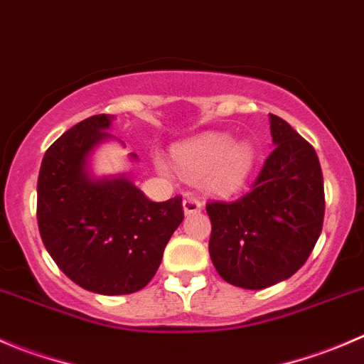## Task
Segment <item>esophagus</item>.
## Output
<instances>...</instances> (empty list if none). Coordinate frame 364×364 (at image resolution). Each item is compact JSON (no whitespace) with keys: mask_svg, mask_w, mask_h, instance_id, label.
I'll list each match as a JSON object with an SVG mask.
<instances>
[{"mask_svg":"<svg viewBox=\"0 0 364 364\" xmlns=\"http://www.w3.org/2000/svg\"><path fill=\"white\" fill-rule=\"evenodd\" d=\"M200 210H203V206H200L199 200L193 199V197H186V199L183 200V211H185V215L199 213Z\"/></svg>","mask_w":364,"mask_h":364,"instance_id":"esophagus-1","label":"esophagus"}]
</instances>
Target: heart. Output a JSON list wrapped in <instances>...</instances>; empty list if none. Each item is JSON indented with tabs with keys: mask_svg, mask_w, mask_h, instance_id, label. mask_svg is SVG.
I'll list each match as a JSON object with an SVG mask.
<instances>
[{
	"mask_svg": "<svg viewBox=\"0 0 364 364\" xmlns=\"http://www.w3.org/2000/svg\"><path fill=\"white\" fill-rule=\"evenodd\" d=\"M174 165L186 176L204 174V186L215 196L238 192L256 167V149L250 142H235L229 133L208 132L176 144L172 147ZM154 165L171 176V165L164 158H154Z\"/></svg>",
	"mask_w": 364,
	"mask_h": 364,
	"instance_id": "b5f03b06",
	"label": "heart"
}]
</instances>
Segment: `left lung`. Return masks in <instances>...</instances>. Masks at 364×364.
<instances>
[{
	"instance_id": "obj_1",
	"label": "left lung",
	"mask_w": 364,
	"mask_h": 364,
	"mask_svg": "<svg viewBox=\"0 0 364 364\" xmlns=\"http://www.w3.org/2000/svg\"><path fill=\"white\" fill-rule=\"evenodd\" d=\"M274 151L252 190L232 203H208L210 257L232 287L263 290L306 263L323 224L318 156L287 121L270 114Z\"/></svg>"
}]
</instances>
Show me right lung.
I'll use <instances>...</instances> for the list:
<instances>
[{
	"instance_id": "add662e5",
	"label": "right lung",
	"mask_w": 364,
	"mask_h": 364,
	"mask_svg": "<svg viewBox=\"0 0 364 364\" xmlns=\"http://www.w3.org/2000/svg\"><path fill=\"white\" fill-rule=\"evenodd\" d=\"M114 119H85L46 151L37 220L46 250L70 281L94 294L128 295L154 277L183 206L181 197L153 203L128 174L94 176L90 158L114 139Z\"/></svg>"
}]
</instances>
